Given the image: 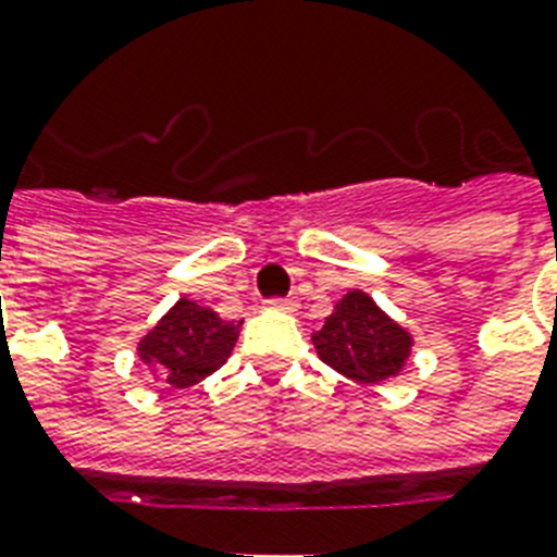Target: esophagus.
Returning <instances> with one entry per match:
<instances>
[{
	"label": "esophagus",
	"mask_w": 557,
	"mask_h": 557,
	"mask_svg": "<svg viewBox=\"0 0 557 557\" xmlns=\"http://www.w3.org/2000/svg\"><path fill=\"white\" fill-rule=\"evenodd\" d=\"M271 309H280V312H295L297 304L295 300H288V297H274V300H269Z\"/></svg>",
	"instance_id": "esophagus-1"
}]
</instances>
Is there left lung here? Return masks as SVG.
Returning <instances> with one entry per match:
<instances>
[{
    "instance_id": "obj_1",
    "label": "left lung",
    "mask_w": 557,
    "mask_h": 557,
    "mask_svg": "<svg viewBox=\"0 0 557 557\" xmlns=\"http://www.w3.org/2000/svg\"><path fill=\"white\" fill-rule=\"evenodd\" d=\"M312 341L321 361L361 384H379L398 375L413 347L410 335L389 321L364 292H349Z\"/></svg>"
}]
</instances>
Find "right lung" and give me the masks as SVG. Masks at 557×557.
Instances as JSON below:
<instances>
[{
	"label": "right lung",
	"mask_w": 557,
	"mask_h": 557,
	"mask_svg": "<svg viewBox=\"0 0 557 557\" xmlns=\"http://www.w3.org/2000/svg\"><path fill=\"white\" fill-rule=\"evenodd\" d=\"M243 323L222 321L213 309L182 297L138 344V356L161 381L190 387L225 364Z\"/></svg>",
	"instance_id": "obj_1"
}]
</instances>
